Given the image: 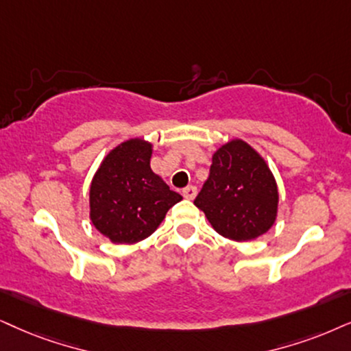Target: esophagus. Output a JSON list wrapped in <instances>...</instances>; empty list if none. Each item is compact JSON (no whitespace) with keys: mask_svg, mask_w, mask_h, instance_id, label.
Listing matches in <instances>:
<instances>
[{"mask_svg":"<svg viewBox=\"0 0 351 351\" xmlns=\"http://www.w3.org/2000/svg\"><path fill=\"white\" fill-rule=\"evenodd\" d=\"M196 194H197V188H196V186H193V184L186 186V188L183 189V196L186 199H194V197H196Z\"/></svg>","mask_w":351,"mask_h":351,"instance_id":"1","label":"esophagus"}]
</instances>
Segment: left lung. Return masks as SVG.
<instances>
[{
  "instance_id": "8db88e82",
  "label": "left lung",
  "mask_w": 351,
  "mask_h": 351,
  "mask_svg": "<svg viewBox=\"0 0 351 351\" xmlns=\"http://www.w3.org/2000/svg\"><path fill=\"white\" fill-rule=\"evenodd\" d=\"M194 204L221 237L250 241L274 225L278 191L264 158L243 141H232L212 157Z\"/></svg>"
}]
</instances>
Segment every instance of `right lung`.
I'll return each mask as SVG.
<instances>
[{"label": "right lung", "mask_w": 351, "mask_h": 351, "mask_svg": "<svg viewBox=\"0 0 351 351\" xmlns=\"http://www.w3.org/2000/svg\"><path fill=\"white\" fill-rule=\"evenodd\" d=\"M152 145L131 139L106 155L90 184V220L113 243H137L150 237L180 202L150 170Z\"/></svg>", "instance_id": "right-lung-1"}]
</instances>
